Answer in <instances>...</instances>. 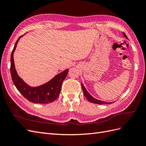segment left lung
I'll return each instance as SVG.
<instances>
[{"label":"left lung","mask_w":146,"mask_h":146,"mask_svg":"<svg viewBox=\"0 0 146 146\" xmlns=\"http://www.w3.org/2000/svg\"><path fill=\"white\" fill-rule=\"evenodd\" d=\"M123 33V36H124L127 39H128L127 36H126V35L124 33ZM82 90H83V94L84 95H85V96L86 97V98L88 99V100H89L90 102H92V103H94V104H100V105H102V104H111V102H104V101H102V100H98V99H94L93 97H92L90 94L89 92H88L86 88H85V86H83V84H82Z\"/></svg>","instance_id":"1"}]
</instances>
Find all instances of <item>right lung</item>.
Returning a JSON list of instances; mask_svg holds the SVG:
<instances>
[{
	"mask_svg": "<svg viewBox=\"0 0 146 146\" xmlns=\"http://www.w3.org/2000/svg\"><path fill=\"white\" fill-rule=\"evenodd\" d=\"M21 36L16 41L11 55L10 71L12 80L17 90L31 102L35 104H48L51 103L56 100L60 95L62 83L67 76L69 69L56 75L52 80L47 83L37 87H31L27 85L17 75L15 67L13 54L16 49L17 44Z\"/></svg>",
	"mask_w": 146,
	"mask_h": 146,
	"instance_id": "obj_1",
	"label": "right lung"
}]
</instances>
